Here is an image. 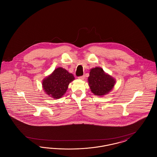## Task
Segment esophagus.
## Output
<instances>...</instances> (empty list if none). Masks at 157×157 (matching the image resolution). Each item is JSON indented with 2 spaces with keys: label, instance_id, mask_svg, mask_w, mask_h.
I'll return each instance as SVG.
<instances>
[{
  "label": "esophagus",
  "instance_id": "esophagus-1",
  "mask_svg": "<svg viewBox=\"0 0 157 157\" xmlns=\"http://www.w3.org/2000/svg\"><path fill=\"white\" fill-rule=\"evenodd\" d=\"M84 78H85V76L84 75H83V76H79L78 77V79H84Z\"/></svg>",
  "mask_w": 157,
  "mask_h": 157
}]
</instances>
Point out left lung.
I'll use <instances>...</instances> for the list:
<instances>
[{
	"mask_svg": "<svg viewBox=\"0 0 157 157\" xmlns=\"http://www.w3.org/2000/svg\"><path fill=\"white\" fill-rule=\"evenodd\" d=\"M88 82L92 92L102 96L112 90L115 81L112 76L106 74L102 68L96 67L90 70Z\"/></svg>",
	"mask_w": 157,
	"mask_h": 157,
	"instance_id": "left-lung-1",
	"label": "left lung"
}]
</instances>
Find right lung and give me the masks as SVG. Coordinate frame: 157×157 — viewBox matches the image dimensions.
<instances>
[{
  "label": "right lung",
  "instance_id": "add662e5",
  "mask_svg": "<svg viewBox=\"0 0 157 157\" xmlns=\"http://www.w3.org/2000/svg\"><path fill=\"white\" fill-rule=\"evenodd\" d=\"M75 79L74 75L62 67H58L51 75L44 79L43 88L46 94L53 98L59 99L67 92L69 83Z\"/></svg>",
  "mask_w": 157,
  "mask_h": 157
}]
</instances>
